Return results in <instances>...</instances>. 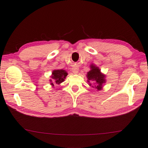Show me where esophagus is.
I'll use <instances>...</instances> for the list:
<instances>
[{
    "label": "esophagus",
    "instance_id": "34e87169",
    "mask_svg": "<svg viewBox=\"0 0 148 148\" xmlns=\"http://www.w3.org/2000/svg\"><path fill=\"white\" fill-rule=\"evenodd\" d=\"M79 71V69L77 67H73V72L74 74H77Z\"/></svg>",
    "mask_w": 148,
    "mask_h": 148
}]
</instances>
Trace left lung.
Instances as JSON below:
<instances>
[{"mask_svg":"<svg viewBox=\"0 0 148 148\" xmlns=\"http://www.w3.org/2000/svg\"><path fill=\"white\" fill-rule=\"evenodd\" d=\"M90 68H91V70L88 73L87 77L88 78L89 81H96V84L95 87L92 86L93 88L94 87L97 90H101L103 88V84L105 82L104 75L101 73V71L97 67L91 65Z\"/></svg>","mask_w":148,"mask_h":148,"instance_id":"obj_1","label":"left lung"}]
</instances>
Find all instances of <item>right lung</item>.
I'll use <instances>...</instances> for the list:
<instances>
[{"instance_id":"1","label":"right lung","mask_w":148,"mask_h":148,"mask_svg":"<svg viewBox=\"0 0 148 148\" xmlns=\"http://www.w3.org/2000/svg\"><path fill=\"white\" fill-rule=\"evenodd\" d=\"M67 75V73H66V71L64 70H54L52 72L51 78L52 79V81H54L57 84H59L64 81V79L66 78ZM51 81H52V80H51ZM51 84L54 85L52 82L51 83Z\"/></svg>"}]
</instances>
